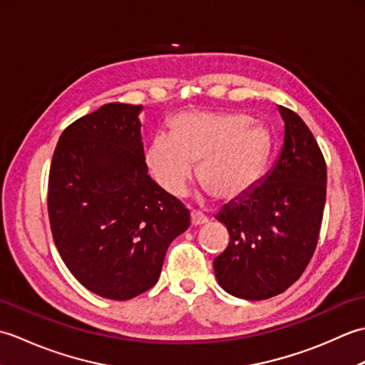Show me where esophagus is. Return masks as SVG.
<instances>
[{
    "instance_id": "obj_1",
    "label": "esophagus",
    "mask_w": 365,
    "mask_h": 365,
    "mask_svg": "<svg viewBox=\"0 0 365 365\" xmlns=\"http://www.w3.org/2000/svg\"><path fill=\"white\" fill-rule=\"evenodd\" d=\"M205 222H208V218L205 215H202L200 212H196V210L191 212V224H192V226H202V224H205Z\"/></svg>"
}]
</instances>
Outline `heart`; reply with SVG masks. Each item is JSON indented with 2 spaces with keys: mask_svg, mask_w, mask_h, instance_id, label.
<instances>
[{
  "mask_svg": "<svg viewBox=\"0 0 365 365\" xmlns=\"http://www.w3.org/2000/svg\"><path fill=\"white\" fill-rule=\"evenodd\" d=\"M271 135L243 114L183 113L170 122V135H157L145 150L153 180L166 192L187 191L199 165V178L213 195L232 200L260 182L271 155Z\"/></svg>",
  "mask_w": 365,
  "mask_h": 365,
  "instance_id": "1",
  "label": "heart"
}]
</instances>
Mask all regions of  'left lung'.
<instances>
[{
	"label": "left lung",
	"mask_w": 365,
	"mask_h": 365,
	"mask_svg": "<svg viewBox=\"0 0 365 365\" xmlns=\"http://www.w3.org/2000/svg\"><path fill=\"white\" fill-rule=\"evenodd\" d=\"M285 135L274 168L222 207L216 220L229 245L213 260L220 285L243 299H267L297 282L319 242L327 200V163L299 115L279 106Z\"/></svg>",
	"instance_id": "8db88e82"
}]
</instances>
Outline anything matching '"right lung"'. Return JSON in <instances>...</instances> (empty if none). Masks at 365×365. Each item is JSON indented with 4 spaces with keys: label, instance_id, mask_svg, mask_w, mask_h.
Returning a JSON list of instances; mask_svg holds the SVG:
<instances>
[{
    "label": "right lung",
    "instance_id": "obj_1",
    "mask_svg": "<svg viewBox=\"0 0 365 365\" xmlns=\"http://www.w3.org/2000/svg\"><path fill=\"white\" fill-rule=\"evenodd\" d=\"M108 103L61 135L48 177V218L61 259L78 282L125 301L157 284L188 208L147 174L139 113Z\"/></svg>",
    "mask_w": 365,
    "mask_h": 365
}]
</instances>
